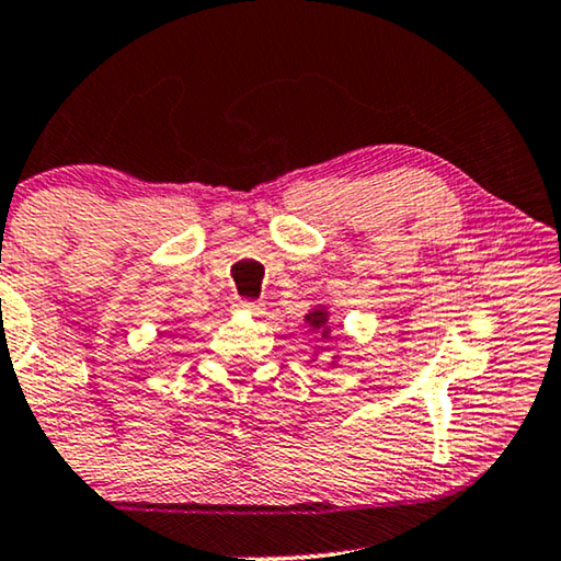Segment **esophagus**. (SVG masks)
Returning <instances> with one entry per match:
<instances>
[{
    "label": "esophagus",
    "mask_w": 561,
    "mask_h": 561,
    "mask_svg": "<svg viewBox=\"0 0 561 561\" xmlns=\"http://www.w3.org/2000/svg\"><path fill=\"white\" fill-rule=\"evenodd\" d=\"M239 310H243V312H249V314H264V310L266 307L262 305V302H256V299H241L239 302Z\"/></svg>",
    "instance_id": "1"
}]
</instances>
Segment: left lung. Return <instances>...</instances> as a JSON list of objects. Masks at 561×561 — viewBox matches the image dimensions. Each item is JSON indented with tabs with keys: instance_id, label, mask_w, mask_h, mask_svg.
<instances>
[{
	"instance_id": "left-lung-1",
	"label": "left lung",
	"mask_w": 561,
	"mask_h": 561,
	"mask_svg": "<svg viewBox=\"0 0 561 561\" xmlns=\"http://www.w3.org/2000/svg\"><path fill=\"white\" fill-rule=\"evenodd\" d=\"M307 320H310L312 328H322V325H325V312H312V314H307ZM325 330H328V328H325Z\"/></svg>"
}]
</instances>
